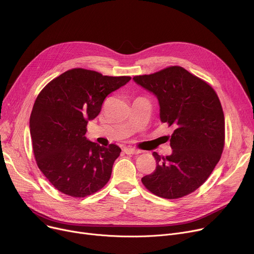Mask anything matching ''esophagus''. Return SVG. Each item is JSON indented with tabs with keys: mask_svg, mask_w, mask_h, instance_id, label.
Instances as JSON below:
<instances>
[{
	"mask_svg": "<svg viewBox=\"0 0 254 254\" xmlns=\"http://www.w3.org/2000/svg\"><path fill=\"white\" fill-rule=\"evenodd\" d=\"M124 152H125L127 155H138V154L140 153L139 150L132 149V148H125V149H124Z\"/></svg>",
	"mask_w": 254,
	"mask_h": 254,
	"instance_id": "1",
	"label": "esophagus"
}]
</instances>
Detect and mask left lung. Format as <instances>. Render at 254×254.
Listing matches in <instances>:
<instances>
[{
  "mask_svg": "<svg viewBox=\"0 0 254 254\" xmlns=\"http://www.w3.org/2000/svg\"><path fill=\"white\" fill-rule=\"evenodd\" d=\"M133 80L157 96L161 122L174 128L172 155L154 152L156 170L141 182L165 199L189 195L205 183L223 152L225 121L219 97L209 83L181 66Z\"/></svg>",
  "mask_w": 254,
  "mask_h": 254,
  "instance_id": "obj_1",
  "label": "left lung"
}]
</instances>
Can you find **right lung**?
I'll use <instances>...</instances> for the list:
<instances>
[{
  "instance_id": "add662e5",
  "label": "right lung",
  "mask_w": 254,
  "mask_h": 254,
  "mask_svg": "<svg viewBox=\"0 0 254 254\" xmlns=\"http://www.w3.org/2000/svg\"><path fill=\"white\" fill-rule=\"evenodd\" d=\"M130 80L73 68L51 80L38 94L30 116V133L38 168L59 192L83 198L110 181L122 150L102 147L85 136L88 121L102 102Z\"/></svg>"
}]
</instances>
